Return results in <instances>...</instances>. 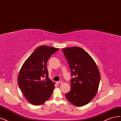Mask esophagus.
<instances>
[{"instance_id":"1","label":"esophagus","mask_w":121,"mask_h":121,"mask_svg":"<svg viewBox=\"0 0 121 121\" xmlns=\"http://www.w3.org/2000/svg\"><path fill=\"white\" fill-rule=\"evenodd\" d=\"M56 83L58 84H62V83H63V81H62L61 80H60V81H59L57 82Z\"/></svg>"}]
</instances>
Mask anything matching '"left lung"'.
Wrapping results in <instances>:
<instances>
[{"mask_svg":"<svg viewBox=\"0 0 121 121\" xmlns=\"http://www.w3.org/2000/svg\"><path fill=\"white\" fill-rule=\"evenodd\" d=\"M62 51L73 78L70 80V91L65 96L75 106L85 105L97 93L100 80L98 68L90 55L81 48H68Z\"/></svg>","mask_w":121,"mask_h":121,"instance_id":"obj_1","label":"left lung"}]
</instances>
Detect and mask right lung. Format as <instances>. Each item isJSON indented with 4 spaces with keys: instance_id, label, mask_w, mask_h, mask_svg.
Masks as SVG:
<instances>
[{
    "instance_id": "obj_1",
    "label": "right lung",
    "mask_w": 121,
    "mask_h": 121,
    "mask_svg": "<svg viewBox=\"0 0 121 121\" xmlns=\"http://www.w3.org/2000/svg\"><path fill=\"white\" fill-rule=\"evenodd\" d=\"M58 50L46 46L39 47L25 61L19 71V87L27 101L33 105H41L52 94L55 82L49 78L47 63Z\"/></svg>"
}]
</instances>
